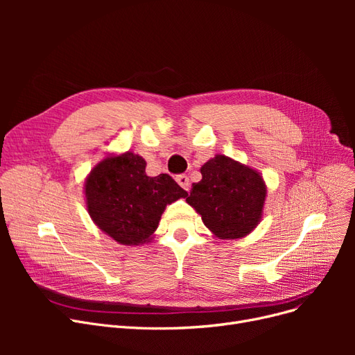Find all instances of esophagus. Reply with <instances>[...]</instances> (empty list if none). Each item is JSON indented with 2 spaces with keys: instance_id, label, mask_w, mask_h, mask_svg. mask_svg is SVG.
I'll return each instance as SVG.
<instances>
[{
  "instance_id": "esophagus-1",
  "label": "esophagus",
  "mask_w": 355,
  "mask_h": 355,
  "mask_svg": "<svg viewBox=\"0 0 355 355\" xmlns=\"http://www.w3.org/2000/svg\"><path fill=\"white\" fill-rule=\"evenodd\" d=\"M175 180H177V182L181 185V187H182L184 190L189 191V189H190V178H189L187 175H185V174H180V175L175 177Z\"/></svg>"
}]
</instances>
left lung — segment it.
Wrapping results in <instances>:
<instances>
[{
    "label": "left lung",
    "instance_id": "1",
    "mask_svg": "<svg viewBox=\"0 0 355 355\" xmlns=\"http://www.w3.org/2000/svg\"><path fill=\"white\" fill-rule=\"evenodd\" d=\"M201 181L194 182L187 202L217 237L240 239L250 233L262 216L265 182L254 170L225 155L201 166Z\"/></svg>",
    "mask_w": 355,
    "mask_h": 355
}]
</instances>
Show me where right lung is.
<instances>
[{"mask_svg":"<svg viewBox=\"0 0 355 355\" xmlns=\"http://www.w3.org/2000/svg\"><path fill=\"white\" fill-rule=\"evenodd\" d=\"M142 157L126 153L93 168L86 181L87 211L121 245H139L157 230L166 204L187 191L171 175L148 177Z\"/></svg>","mask_w":355,"mask_h":355,"instance_id":"right-lung-1","label":"right lung"}]
</instances>
